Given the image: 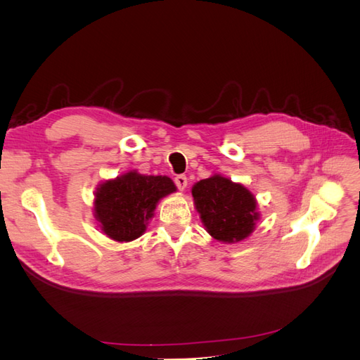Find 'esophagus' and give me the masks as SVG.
Wrapping results in <instances>:
<instances>
[{
	"instance_id": "1",
	"label": "esophagus",
	"mask_w": 360,
	"mask_h": 360,
	"mask_svg": "<svg viewBox=\"0 0 360 360\" xmlns=\"http://www.w3.org/2000/svg\"><path fill=\"white\" fill-rule=\"evenodd\" d=\"M174 181H176L179 191H184V189H186V186H188L186 176H177L176 179H174Z\"/></svg>"
}]
</instances>
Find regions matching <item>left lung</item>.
I'll list each match as a JSON object with an SVG mask.
<instances>
[{
  "label": "left lung",
  "mask_w": 360,
  "mask_h": 360,
  "mask_svg": "<svg viewBox=\"0 0 360 360\" xmlns=\"http://www.w3.org/2000/svg\"><path fill=\"white\" fill-rule=\"evenodd\" d=\"M192 197L205 231L221 243L243 242L261 219L255 195L222 174L195 183Z\"/></svg>",
  "instance_id": "8db88e82"
}]
</instances>
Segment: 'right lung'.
Here are the masks:
<instances>
[{
  "instance_id": "right-lung-1",
  "label": "right lung",
  "mask_w": 360,
  "mask_h": 360,
  "mask_svg": "<svg viewBox=\"0 0 360 360\" xmlns=\"http://www.w3.org/2000/svg\"><path fill=\"white\" fill-rule=\"evenodd\" d=\"M177 192L167 176H146L136 169L97 184L93 213L103 234L118 243L136 240L147 230L162 198Z\"/></svg>"
}]
</instances>
